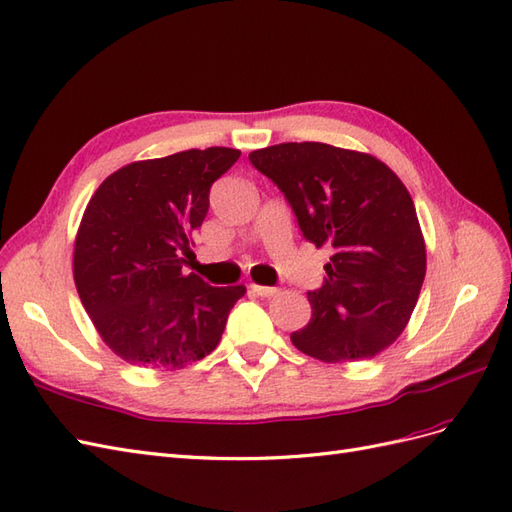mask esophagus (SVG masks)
Segmentation results:
<instances>
[{
  "mask_svg": "<svg viewBox=\"0 0 512 512\" xmlns=\"http://www.w3.org/2000/svg\"><path fill=\"white\" fill-rule=\"evenodd\" d=\"M251 291H253V294H257L259 298H272L279 289H276V287H266V285H255V283H253V285H251Z\"/></svg>",
  "mask_w": 512,
  "mask_h": 512,
  "instance_id": "obj_1",
  "label": "esophagus"
}]
</instances>
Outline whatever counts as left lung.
I'll return each instance as SVG.
<instances>
[{"label":"left lung","mask_w":512,"mask_h":512,"mask_svg":"<svg viewBox=\"0 0 512 512\" xmlns=\"http://www.w3.org/2000/svg\"><path fill=\"white\" fill-rule=\"evenodd\" d=\"M289 201L302 236L330 246L311 321L291 334L302 354L356 362L382 354L412 317L427 272L414 201L382 160L328 143H279L248 154Z\"/></svg>","instance_id":"1"}]
</instances>
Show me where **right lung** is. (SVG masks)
<instances>
[{
  "instance_id": "right-lung-1",
  "label": "right lung",
  "mask_w": 512,
  "mask_h": 512,
  "mask_svg": "<svg viewBox=\"0 0 512 512\" xmlns=\"http://www.w3.org/2000/svg\"><path fill=\"white\" fill-rule=\"evenodd\" d=\"M240 150H186L130 163L98 186L83 212L72 272L100 339L128 364L182 369L223 337L244 285L212 287L182 272L210 186Z\"/></svg>"
}]
</instances>
